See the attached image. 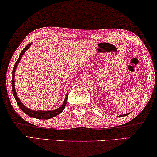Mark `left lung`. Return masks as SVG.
<instances>
[{"instance_id": "left-lung-1", "label": "left lung", "mask_w": 157, "mask_h": 157, "mask_svg": "<svg viewBox=\"0 0 157 157\" xmlns=\"http://www.w3.org/2000/svg\"><path fill=\"white\" fill-rule=\"evenodd\" d=\"M129 113H127V114H124V115H119V116L118 117H122V116H126V115H129Z\"/></svg>"}]
</instances>
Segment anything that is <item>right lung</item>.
<instances>
[{
	"mask_svg": "<svg viewBox=\"0 0 157 157\" xmlns=\"http://www.w3.org/2000/svg\"><path fill=\"white\" fill-rule=\"evenodd\" d=\"M32 43L28 44L25 47L23 51L21 52L20 56L19 57V59H18L17 61L15 63V65L14 67L13 70H12V92H13V95L15 99H16V101L17 103L18 106H19L21 109L23 110V112H24L25 114L29 115L30 117H34V118H37V119H40V120H47V119H50V118L54 117L56 115H58L60 113L63 112V110L65 109V107L67 104V99H68V92L66 94L65 101H64L63 104L61 105L60 107H59L58 109H55V110H48V111H45V110H30L29 109H28L27 107H25L24 104H22V102L20 101V99L19 97H18L17 92H16V90H15V87H14V74H15V71H16V68L19 64V61L21 60V59L22 58V56L24 54V53L28 50V48H29L30 46H31Z\"/></svg>",
	"mask_w": 157,
	"mask_h": 157,
	"instance_id": "obj_1",
	"label": "right lung"
}]
</instances>
